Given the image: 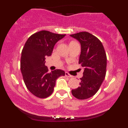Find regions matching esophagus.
<instances>
[{
  "label": "esophagus",
  "instance_id": "34e87169",
  "mask_svg": "<svg viewBox=\"0 0 128 128\" xmlns=\"http://www.w3.org/2000/svg\"><path fill=\"white\" fill-rule=\"evenodd\" d=\"M65 75L66 77H68V78H72L73 76L71 75L70 74H69V73L68 72H66L65 73Z\"/></svg>",
  "mask_w": 128,
  "mask_h": 128
}]
</instances>
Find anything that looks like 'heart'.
Masks as SVG:
<instances>
[{"label": "heart", "instance_id": "obj_1", "mask_svg": "<svg viewBox=\"0 0 128 128\" xmlns=\"http://www.w3.org/2000/svg\"><path fill=\"white\" fill-rule=\"evenodd\" d=\"M75 42H70V44H72V43H75Z\"/></svg>", "mask_w": 128, "mask_h": 128}]
</instances>
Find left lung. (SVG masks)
<instances>
[{
    "mask_svg": "<svg viewBox=\"0 0 128 128\" xmlns=\"http://www.w3.org/2000/svg\"><path fill=\"white\" fill-rule=\"evenodd\" d=\"M79 41L81 52L79 64L84 68L80 78V86L72 90L76 99L84 100L93 96L100 87L106 75V55L102 43L96 36L87 32L70 35Z\"/></svg>",
    "mask_w": 128,
    "mask_h": 128,
    "instance_id": "1",
    "label": "left lung"
}]
</instances>
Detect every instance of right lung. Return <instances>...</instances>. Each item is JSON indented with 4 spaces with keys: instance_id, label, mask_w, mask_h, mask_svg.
I'll use <instances>...</instances> for the list:
<instances>
[{
    "instance_id": "1",
    "label": "right lung",
    "mask_w": 128,
    "mask_h": 128,
    "mask_svg": "<svg viewBox=\"0 0 128 128\" xmlns=\"http://www.w3.org/2000/svg\"><path fill=\"white\" fill-rule=\"evenodd\" d=\"M65 36L41 30L32 34L23 47L20 61L23 80L29 92L37 98L50 96L56 80L65 75L64 71L60 69L49 72L45 66L46 57L52 55L54 46Z\"/></svg>"
}]
</instances>
